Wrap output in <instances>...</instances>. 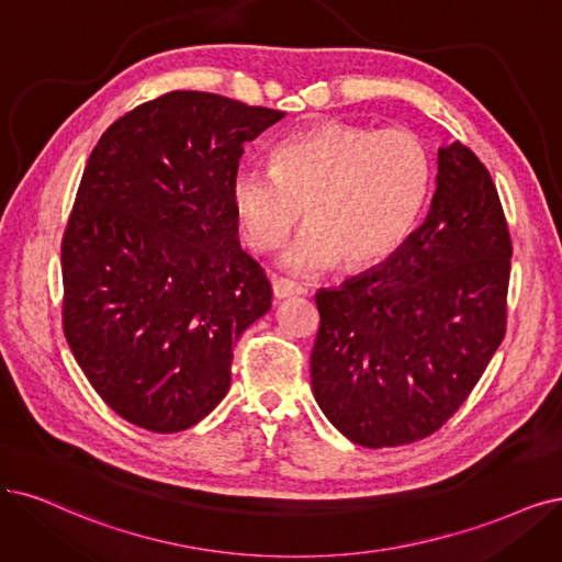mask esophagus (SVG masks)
Listing matches in <instances>:
<instances>
[{"instance_id": "esophagus-1", "label": "esophagus", "mask_w": 562, "mask_h": 562, "mask_svg": "<svg viewBox=\"0 0 562 562\" xmlns=\"http://www.w3.org/2000/svg\"><path fill=\"white\" fill-rule=\"evenodd\" d=\"M305 294V289L292 280H284V278H273V296L276 301L282 299H292V296H301Z\"/></svg>"}]
</instances>
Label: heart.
I'll use <instances>...</instances> for the list:
<instances>
[{"instance_id":"obj_1","label":"heart","mask_w":562,"mask_h":562,"mask_svg":"<svg viewBox=\"0 0 562 562\" xmlns=\"http://www.w3.org/2000/svg\"><path fill=\"white\" fill-rule=\"evenodd\" d=\"M428 145L409 130L328 122L273 150V169L240 166L232 203L249 245L273 249L296 222L310 224L284 247L282 266L319 276L384 261L417 228L430 194Z\"/></svg>"}]
</instances>
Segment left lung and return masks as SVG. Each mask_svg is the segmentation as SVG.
Masks as SVG:
<instances>
[{"label":"left lung","mask_w":562,"mask_h":562,"mask_svg":"<svg viewBox=\"0 0 562 562\" xmlns=\"http://www.w3.org/2000/svg\"><path fill=\"white\" fill-rule=\"evenodd\" d=\"M512 240L486 166L438 150L424 222L384 263L319 289L315 401L368 449L428 438L459 409L505 338Z\"/></svg>","instance_id":"obj_1"}]
</instances>
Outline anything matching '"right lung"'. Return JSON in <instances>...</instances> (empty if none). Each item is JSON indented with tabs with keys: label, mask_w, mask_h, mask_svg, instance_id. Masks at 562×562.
Listing matches in <instances>:
<instances>
[{
	"label": "right lung",
	"mask_w": 562,
	"mask_h": 562,
	"mask_svg": "<svg viewBox=\"0 0 562 562\" xmlns=\"http://www.w3.org/2000/svg\"><path fill=\"white\" fill-rule=\"evenodd\" d=\"M282 117L178 90L113 122L88 159L61 240V322L94 391L134 426L178 432L207 417L243 330L270 310L232 178L245 143Z\"/></svg>",
	"instance_id": "add662e5"
}]
</instances>
